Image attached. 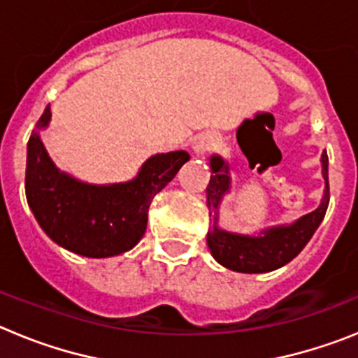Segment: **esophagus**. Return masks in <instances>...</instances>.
<instances>
[{
	"label": "esophagus",
	"instance_id": "34e87169",
	"mask_svg": "<svg viewBox=\"0 0 358 358\" xmlns=\"http://www.w3.org/2000/svg\"><path fill=\"white\" fill-rule=\"evenodd\" d=\"M215 143H217V138H215L213 134H201L197 140H195L194 152L197 156H204L208 150H211V148L215 147Z\"/></svg>",
	"mask_w": 358,
	"mask_h": 358
}]
</instances>
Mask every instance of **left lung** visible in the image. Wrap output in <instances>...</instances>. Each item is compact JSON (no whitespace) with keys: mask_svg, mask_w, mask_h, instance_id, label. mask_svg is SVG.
Here are the masks:
<instances>
[{"mask_svg":"<svg viewBox=\"0 0 358 358\" xmlns=\"http://www.w3.org/2000/svg\"><path fill=\"white\" fill-rule=\"evenodd\" d=\"M211 177L206 188L208 210L211 217V227L206 242L211 256L222 267L245 274L271 273L292 262L303 251L308 240L322 222L330 202L328 188V156L321 154V173L324 179L321 204L314 211L303 215L290 224H280L258 231L255 235L233 233L218 226L220 204L224 195L231 192V166L222 156L213 154L210 157Z\"/></svg>","mask_w":358,"mask_h":358,"instance_id":"8db88e82","label":"left lung"}]
</instances>
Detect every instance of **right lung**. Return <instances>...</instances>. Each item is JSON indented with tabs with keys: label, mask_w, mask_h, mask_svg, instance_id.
Here are the masks:
<instances>
[{
	"label": "right lung",
	"mask_w": 358,
	"mask_h": 358,
	"mask_svg": "<svg viewBox=\"0 0 358 358\" xmlns=\"http://www.w3.org/2000/svg\"><path fill=\"white\" fill-rule=\"evenodd\" d=\"M46 106L27 147L24 189L41 229L61 248L109 258L127 252L145 235L152 199L189 159L185 150L150 156L131 181L91 185L57 169L44 148L41 131L48 129Z\"/></svg>",
	"instance_id": "right-lung-1"
}]
</instances>
